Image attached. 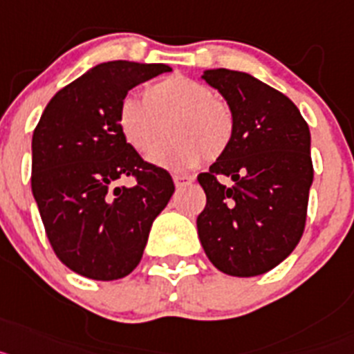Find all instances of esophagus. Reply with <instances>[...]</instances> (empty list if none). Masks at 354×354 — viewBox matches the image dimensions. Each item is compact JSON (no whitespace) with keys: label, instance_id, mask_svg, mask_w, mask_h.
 I'll return each mask as SVG.
<instances>
[{"label":"esophagus","instance_id":"34e87169","mask_svg":"<svg viewBox=\"0 0 354 354\" xmlns=\"http://www.w3.org/2000/svg\"><path fill=\"white\" fill-rule=\"evenodd\" d=\"M173 180H174V185H176V189H181V187L190 185V183L194 181V178H192V176H181V174H176V176H174Z\"/></svg>","mask_w":354,"mask_h":354}]
</instances>
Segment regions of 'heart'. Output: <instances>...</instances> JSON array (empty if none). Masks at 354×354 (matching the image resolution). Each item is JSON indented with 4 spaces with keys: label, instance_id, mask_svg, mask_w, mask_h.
<instances>
[{
    "label": "heart",
    "instance_id": "b5f03b06",
    "mask_svg": "<svg viewBox=\"0 0 354 354\" xmlns=\"http://www.w3.org/2000/svg\"><path fill=\"white\" fill-rule=\"evenodd\" d=\"M118 126L128 146L140 155L153 151L167 130L171 139L153 153L151 162L174 171L194 167L203 156L219 158L235 135V118L228 104L214 97L208 85L183 75L149 85L144 103L124 97Z\"/></svg>",
    "mask_w": 354,
    "mask_h": 354
}]
</instances>
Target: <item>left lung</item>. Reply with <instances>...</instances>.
I'll use <instances>...</instances> for the list:
<instances>
[{"label":"left lung","mask_w":354,"mask_h":354,"mask_svg":"<svg viewBox=\"0 0 354 354\" xmlns=\"http://www.w3.org/2000/svg\"><path fill=\"white\" fill-rule=\"evenodd\" d=\"M235 118L230 147L198 176L207 207L198 235L208 260L239 278L263 274L299 242L313 181L310 130L285 94L242 71L207 69ZM236 183L226 187L216 178Z\"/></svg>","instance_id":"left-lung-1"}]
</instances>
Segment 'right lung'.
<instances>
[{"mask_svg":"<svg viewBox=\"0 0 354 354\" xmlns=\"http://www.w3.org/2000/svg\"><path fill=\"white\" fill-rule=\"evenodd\" d=\"M165 64L113 60L58 91L33 131L32 192L55 254L91 279L124 278L139 266L156 215L174 192L167 171L128 146L118 110L128 91ZM133 176V187H119Z\"/></svg>","mask_w":354,"mask_h":354,"instance_id":"1","label":"right lung"}]
</instances>
